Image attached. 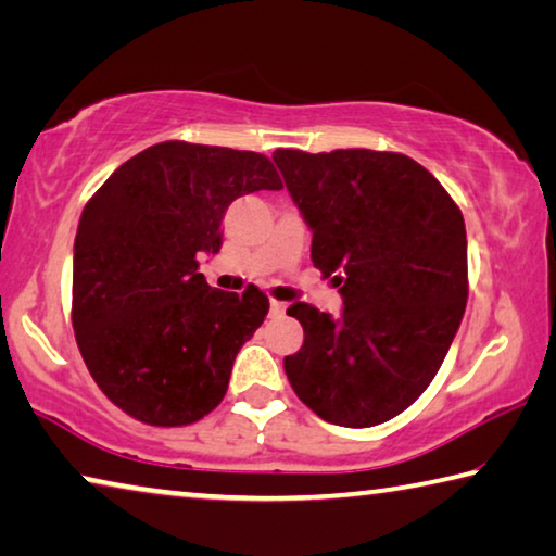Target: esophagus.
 Returning a JSON list of instances; mask_svg holds the SVG:
<instances>
[{"mask_svg":"<svg viewBox=\"0 0 556 556\" xmlns=\"http://www.w3.org/2000/svg\"><path fill=\"white\" fill-rule=\"evenodd\" d=\"M285 312H287V306L285 304H281V301H275V299H271L269 301V316H285Z\"/></svg>","mask_w":556,"mask_h":556,"instance_id":"esophagus-1","label":"esophagus"}]
</instances>
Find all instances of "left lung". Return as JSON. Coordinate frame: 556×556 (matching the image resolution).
<instances>
[{
    "label": "left lung",
    "instance_id": "8db88e82",
    "mask_svg": "<svg viewBox=\"0 0 556 556\" xmlns=\"http://www.w3.org/2000/svg\"><path fill=\"white\" fill-rule=\"evenodd\" d=\"M271 159L314 232V267L336 275L343 296L338 318L301 301L287 308L304 328L287 378L331 425H382L429 388L464 318V215L404 154L277 149Z\"/></svg>",
    "mask_w": 556,
    "mask_h": 556
}]
</instances>
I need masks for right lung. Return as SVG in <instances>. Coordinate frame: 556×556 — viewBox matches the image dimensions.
<instances>
[{
  "label": "right lung",
  "mask_w": 556,
  "mask_h": 556,
  "mask_svg": "<svg viewBox=\"0 0 556 556\" xmlns=\"http://www.w3.org/2000/svg\"><path fill=\"white\" fill-rule=\"evenodd\" d=\"M267 156L162 142L112 174L83 208L73 248V328L92 380L152 427L218 407L230 370L269 312L257 287L213 289L199 255L220 252L240 195L279 191Z\"/></svg>",
  "instance_id": "right-lung-1"
}]
</instances>
